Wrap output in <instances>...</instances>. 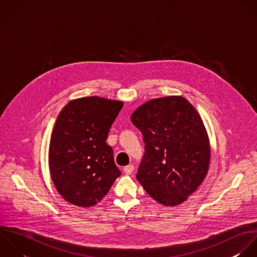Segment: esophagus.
<instances>
[{"instance_id":"1","label":"esophagus","mask_w":257,"mask_h":257,"mask_svg":"<svg viewBox=\"0 0 257 257\" xmlns=\"http://www.w3.org/2000/svg\"><path fill=\"white\" fill-rule=\"evenodd\" d=\"M123 170H124V172H125L127 175H130V174H132V172L134 171V166H133L132 164H129V165L125 166Z\"/></svg>"}]
</instances>
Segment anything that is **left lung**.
I'll return each mask as SVG.
<instances>
[{
  "mask_svg": "<svg viewBox=\"0 0 257 257\" xmlns=\"http://www.w3.org/2000/svg\"><path fill=\"white\" fill-rule=\"evenodd\" d=\"M141 131L145 154L136 178L158 203H183L203 182L210 143L196 109L182 96L149 100L131 115Z\"/></svg>",
  "mask_w": 257,
  "mask_h": 257,
  "instance_id": "1",
  "label": "left lung"
}]
</instances>
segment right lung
Returning a JSON list of instances; mask_svg holds the SVG:
<instances>
[{"label": "right lung", "instance_id": "1", "mask_svg": "<svg viewBox=\"0 0 257 257\" xmlns=\"http://www.w3.org/2000/svg\"><path fill=\"white\" fill-rule=\"evenodd\" d=\"M123 102L98 96L70 101L49 145V169L59 194L79 207L97 204L121 175L106 140Z\"/></svg>", "mask_w": 257, "mask_h": 257}]
</instances>
